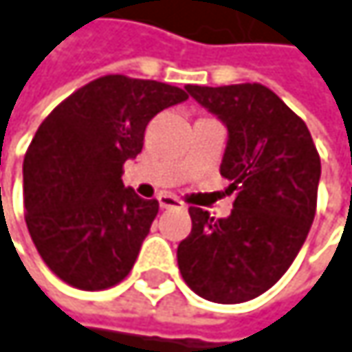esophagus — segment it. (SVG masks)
Instances as JSON below:
<instances>
[{
    "label": "esophagus",
    "instance_id": "34e87169",
    "mask_svg": "<svg viewBox=\"0 0 352 352\" xmlns=\"http://www.w3.org/2000/svg\"><path fill=\"white\" fill-rule=\"evenodd\" d=\"M159 206L163 210H171V208H183V201L179 197H175V195L163 193V195H159Z\"/></svg>",
    "mask_w": 352,
    "mask_h": 352
}]
</instances>
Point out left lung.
Here are the masks:
<instances>
[{
    "instance_id": "obj_1",
    "label": "left lung",
    "mask_w": 352,
    "mask_h": 352,
    "mask_svg": "<svg viewBox=\"0 0 352 352\" xmlns=\"http://www.w3.org/2000/svg\"><path fill=\"white\" fill-rule=\"evenodd\" d=\"M185 89L226 124L220 173L239 193L228 218L189 208L179 271L204 300L248 302L281 279L310 232L320 155L306 122L261 83Z\"/></svg>"
}]
</instances>
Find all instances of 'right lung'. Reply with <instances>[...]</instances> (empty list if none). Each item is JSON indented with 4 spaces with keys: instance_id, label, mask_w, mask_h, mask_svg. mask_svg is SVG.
Returning a JSON list of instances; mask_svg holds the SVG:
<instances>
[{
    "instance_id": "1",
    "label": "right lung",
    "mask_w": 352,
    "mask_h": 352,
    "mask_svg": "<svg viewBox=\"0 0 352 352\" xmlns=\"http://www.w3.org/2000/svg\"><path fill=\"white\" fill-rule=\"evenodd\" d=\"M187 98L161 81L104 75L40 124L24 157V218L58 279L100 292L132 271L159 201L124 187V163L142 151L146 124Z\"/></svg>"
}]
</instances>
